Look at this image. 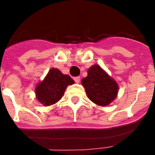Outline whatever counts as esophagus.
<instances>
[{
	"label": "esophagus",
	"instance_id": "34e87169",
	"mask_svg": "<svg viewBox=\"0 0 155 155\" xmlns=\"http://www.w3.org/2000/svg\"><path fill=\"white\" fill-rule=\"evenodd\" d=\"M74 80H75V83H80V76H76V77H74Z\"/></svg>",
	"mask_w": 155,
	"mask_h": 155
}]
</instances>
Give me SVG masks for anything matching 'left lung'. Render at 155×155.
Masks as SVG:
<instances>
[{
  "mask_svg": "<svg viewBox=\"0 0 155 155\" xmlns=\"http://www.w3.org/2000/svg\"><path fill=\"white\" fill-rule=\"evenodd\" d=\"M87 97L98 105H108L117 97L118 85L100 66L94 65L82 80Z\"/></svg>",
  "mask_w": 155,
  "mask_h": 155,
  "instance_id": "1",
  "label": "left lung"
}]
</instances>
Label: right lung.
<instances>
[{
    "label": "right lung",
    "instance_id": "right-lung-1",
    "mask_svg": "<svg viewBox=\"0 0 155 155\" xmlns=\"http://www.w3.org/2000/svg\"><path fill=\"white\" fill-rule=\"evenodd\" d=\"M73 84L74 80L69 75H63L58 69L52 68L44 80L36 87V97L43 105H51L62 98L68 85Z\"/></svg>",
    "mask_w": 155,
    "mask_h": 155
}]
</instances>
